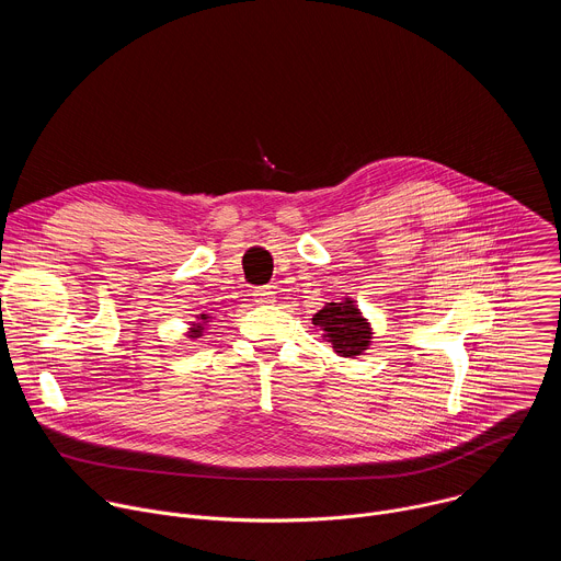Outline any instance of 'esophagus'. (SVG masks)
Masks as SVG:
<instances>
[{
  "instance_id": "34e87169",
  "label": "esophagus",
  "mask_w": 561,
  "mask_h": 561,
  "mask_svg": "<svg viewBox=\"0 0 561 561\" xmlns=\"http://www.w3.org/2000/svg\"><path fill=\"white\" fill-rule=\"evenodd\" d=\"M253 297L257 304H273L275 301V290L271 286H262L253 290Z\"/></svg>"
}]
</instances>
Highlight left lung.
Returning a JSON list of instances; mask_svg holds the SVG:
<instances>
[{"label":"left lung","mask_w":561,"mask_h":561,"mask_svg":"<svg viewBox=\"0 0 561 561\" xmlns=\"http://www.w3.org/2000/svg\"><path fill=\"white\" fill-rule=\"evenodd\" d=\"M312 324L319 327V331H324L327 342H331L333 351L342 357L355 359L370 346L373 340L370 322L351 297L327 304L312 314Z\"/></svg>","instance_id":"8db88e82"}]
</instances>
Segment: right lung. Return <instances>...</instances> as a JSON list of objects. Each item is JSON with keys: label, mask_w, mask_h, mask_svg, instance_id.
<instances>
[{"label": "right lung", "mask_w": 561, "mask_h": 561, "mask_svg": "<svg viewBox=\"0 0 561 561\" xmlns=\"http://www.w3.org/2000/svg\"><path fill=\"white\" fill-rule=\"evenodd\" d=\"M208 322H210L208 312H202V314H197V322H191V329H188V337H191V340H197V337H202V335H204V329L208 327Z\"/></svg>", "instance_id": "1"}]
</instances>
